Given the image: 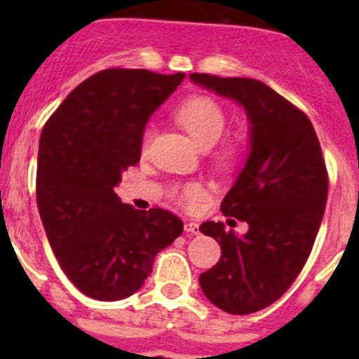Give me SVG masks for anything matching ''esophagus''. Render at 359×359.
I'll return each mask as SVG.
<instances>
[{
  "label": "esophagus",
  "mask_w": 359,
  "mask_h": 359,
  "mask_svg": "<svg viewBox=\"0 0 359 359\" xmlns=\"http://www.w3.org/2000/svg\"><path fill=\"white\" fill-rule=\"evenodd\" d=\"M184 231L188 235H199V224L197 222H186Z\"/></svg>",
  "instance_id": "1"
}]
</instances>
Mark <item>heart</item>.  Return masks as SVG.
Listing matches in <instances>:
<instances>
[{"mask_svg":"<svg viewBox=\"0 0 359 359\" xmlns=\"http://www.w3.org/2000/svg\"><path fill=\"white\" fill-rule=\"evenodd\" d=\"M175 117L184 126L186 132L196 140V143H199L201 147H212L224 135L225 123H227L222 106L208 97L188 98L175 111ZM151 137L152 130H143V134H141V151H147V147L151 143ZM231 154H233V151L227 147V149L222 151L219 158L229 160ZM173 197L186 207H194L203 197V186L197 184V182H188V184L175 188Z\"/></svg>","mask_w":359,"mask_h":359,"instance_id":"heart-1","label":"heart"}]
</instances>
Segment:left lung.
<instances>
[{
	"instance_id": "left-lung-1",
	"label": "left lung",
	"mask_w": 359,
	"mask_h": 359,
	"mask_svg": "<svg viewBox=\"0 0 359 359\" xmlns=\"http://www.w3.org/2000/svg\"><path fill=\"white\" fill-rule=\"evenodd\" d=\"M190 78L238 102L250 121V154L219 207L250 229L236 236L222 222L201 224L199 231L218 242L222 257L199 276V285L225 313L261 311L287 292L317 238L328 197L320 143L307 115L262 81Z\"/></svg>"
}]
</instances>
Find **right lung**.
<instances>
[{"instance_id":"1","label":"right lung","mask_w":359,"mask_h":359,"mask_svg":"<svg viewBox=\"0 0 359 359\" xmlns=\"http://www.w3.org/2000/svg\"><path fill=\"white\" fill-rule=\"evenodd\" d=\"M184 74L108 69L81 81L39 143L36 205L67 278L95 300L140 290L154 257L184 225L163 208L135 210L114 191L141 158V134Z\"/></svg>"}]
</instances>
